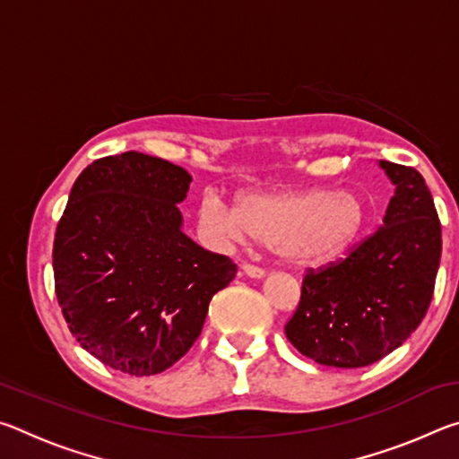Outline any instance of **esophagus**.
I'll return each instance as SVG.
<instances>
[{"mask_svg":"<svg viewBox=\"0 0 459 459\" xmlns=\"http://www.w3.org/2000/svg\"><path fill=\"white\" fill-rule=\"evenodd\" d=\"M240 269H243L245 275L255 277V279H259V277L265 275V271H263V269L257 267V265H253V263H243V265H240Z\"/></svg>","mask_w":459,"mask_h":459,"instance_id":"esophagus-1","label":"esophagus"}]
</instances>
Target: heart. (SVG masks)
Wrapping results in <instances>:
<instances>
[{
    "mask_svg": "<svg viewBox=\"0 0 459 459\" xmlns=\"http://www.w3.org/2000/svg\"><path fill=\"white\" fill-rule=\"evenodd\" d=\"M200 224L224 238L247 232L298 265H324L352 247L364 224V206L351 192H245L237 208L216 194L200 202Z\"/></svg>",
    "mask_w": 459,
    "mask_h": 459,
    "instance_id": "b5f03b06",
    "label": "heart"
}]
</instances>
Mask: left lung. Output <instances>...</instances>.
Returning a JSON list of instances; mask_svg holds the SVG:
<instances>
[{
  "mask_svg": "<svg viewBox=\"0 0 459 459\" xmlns=\"http://www.w3.org/2000/svg\"><path fill=\"white\" fill-rule=\"evenodd\" d=\"M397 186L383 227L344 259L307 269L285 336L324 367L359 368L399 348L429 309L441 222L415 168L380 161Z\"/></svg>",
  "mask_w": 459,
  "mask_h": 459,
  "instance_id": "8db88e82",
  "label": "left lung"
}]
</instances>
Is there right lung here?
Masks as SVG:
<instances>
[{
    "label": "right lung",
    "instance_id": "right-lung-1",
    "mask_svg": "<svg viewBox=\"0 0 459 459\" xmlns=\"http://www.w3.org/2000/svg\"><path fill=\"white\" fill-rule=\"evenodd\" d=\"M192 176L139 152L82 169L52 248L54 290L76 342L134 377L164 372L190 351L212 295L237 265L182 232L178 202Z\"/></svg>",
    "mask_w": 459,
    "mask_h": 459
}]
</instances>
